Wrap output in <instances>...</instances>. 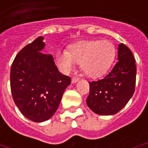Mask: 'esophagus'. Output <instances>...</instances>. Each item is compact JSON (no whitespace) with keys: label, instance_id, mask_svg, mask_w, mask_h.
<instances>
[{"label":"esophagus","instance_id":"34e87169","mask_svg":"<svg viewBox=\"0 0 148 148\" xmlns=\"http://www.w3.org/2000/svg\"><path fill=\"white\" fill-rule=\"evenodd\" d=\"M79 77H72V80H71V82H72V83H76L77 81H79Z\"/></svg>","mask_w":148,"mask_h":148}]
</instances>
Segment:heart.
Masks as SVG:
<instances>
[{
    "label": "heart",
    "instance_id": "b5f03b06",
    "mask_svg": "<svg viewBox=\"0 0 148 148\" xmlns=\"http://www.w3.org/2000/svg\"><path fill=\"white\" fill-rule=\"evenodd\" d=\"M116 55L114 44L109 40L82 41L71 45L67 51L57 54V62L65 72L71 71L75 62L90 77L105 74L113 63Z\"/></svg>",
    "mask_w": 148,
    "mask_h": 148
}]
</instances>
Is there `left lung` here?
<instances>
[{"mask_svg":"<svg viewBox=\"0 0 148 148\" xmlns=\"http://www.w3.org/2000/svg\"><path fill=\"white\" fill-rule=\"evenodd\" d=\"M118 62L106 77L90 82L88 107L99 115L117 113L127 105L136 86V66L131 50L124 43L119 44Z\"/></svg>","mask_w":148,"mask_h":148,"instance_id":"left-lung-1","label":"left lung"}]
</instances>
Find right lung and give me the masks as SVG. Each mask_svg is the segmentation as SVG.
<instances>
[{
  "instance_id": "add662e5",
  "label": "right lung",
  "mask_w": 148,
  "mask_h": 148,
  "mask_svg": "<svg viewBox=\"0 0 148 148\" xmlns=\"http://www.w3.org/2000/svg\"><path fill=\"white\" fill-rule=\"evenodd\" d=\"M43 37L39 36L18 53L12 64V95L21 113L34 122L55 114L71 79L58 71L51 55L41 52Z\"/></svg>"
}]
</instances>
